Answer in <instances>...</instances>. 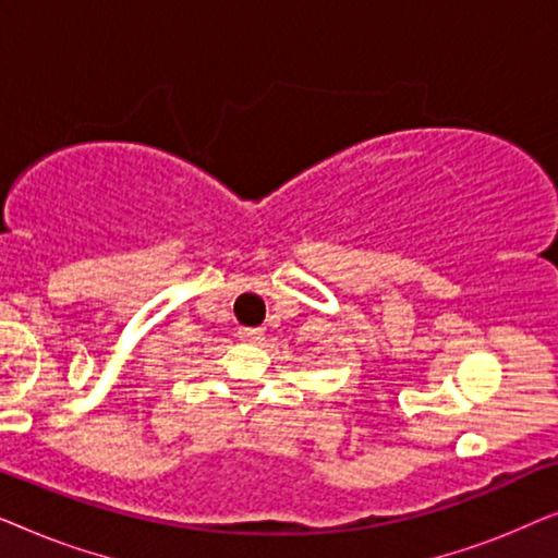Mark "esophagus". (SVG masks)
<instances>
[{"label":"esophagus","mask_w":558,"mask_h":558,"mask_svg":"<svg viewBox=\"0 0 558 558\" xmlns=\"http://www.w3.org/2000/svg\"><path fill=\"white\" fill-rule=\"evenodd\" d=\"M239 338L243 342H248V345H258V342L264 340V330H262V327H241Z\"/></svg>","instance_id":"obj_1"}]
</instances>
